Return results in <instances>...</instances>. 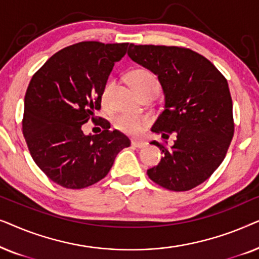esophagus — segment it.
<instances>
[{
  "mask_svg": "<svg viewBox=\"0 0 259 259\" xmlns=\"http://www.w3.org/2000/svg\"><path fill=\"white\" fill-rule=\"evenodd\" d=\"M132 146L137 147V148H143L146 146V143L141 140H132Z\"/></svg>",
  "mask_w": 259,
  "mask_h": 259,
  "instance_id": "esophagus-1",
  "label": "esophagus"
}]
</instances>
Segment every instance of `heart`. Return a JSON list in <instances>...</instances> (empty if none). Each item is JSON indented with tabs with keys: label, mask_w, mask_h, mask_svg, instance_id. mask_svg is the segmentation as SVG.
Masks as SVG:
<instances>
[{
	"label": "heart",
	"mask_w": 259,
	"mask_h": 259,
	"mask_svg": "<svg viewBox=\"0 0 259 259\" xmlns=\"http://www.w3.org/2000/svg\"><path fill=\"white\" fill-rule=\"evenodd\" d=\"M131 82L133 87L139 93L140 97L151 92H159L160 84L157 76L146 69H136L131 73ZM112 90V83L108 82L102 92V101L106 102L109 97V92ZM148 119L145 116L131 114V113H122L116 116L115 127L121 132L130 134V136H139L148 126Z\"/></svg>",
	"instance_id": "b5f03b06"
}]
</instances>
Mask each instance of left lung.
Wrapping results in <instances>:
<instances>
[{
	"label": "left lung",
	"instance_id": "8db88e82",
	"mask_svg": "<svg viewBox=\"0 0 259 259\" xmlns=\"http://www.w3.org/2000/svg\"><path fill=\"white\" fill-rule=\"evenodd\" d=\"M127 54L158 76L164 109L151 131L175 144L147 169L151 180L171 191H189L204 183L224 160L235 132L228 81L203 55L182 47L130 45Z\"/></svg>",
	"mask_w": 259,
	"mask_h": 259
}]
</instances>
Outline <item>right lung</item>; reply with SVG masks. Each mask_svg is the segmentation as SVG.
Returning <instances> with one entry per match:
<instances>
[{"label": "right lung", "mask_w": 259, "mask_h": 259, "mask_svg": "<svg viewBox=\"0 0 259 259\" xmlns=\"http://www.w3.org/2000/svg\"><path fill=\"white\" fill-rule=\"evenodd\" d=\"M128 44L80 42L55 53L31 77L24 97L23 136L42 172L66 189H83L105 178L131 141L119 131L82 132L94 120L113 66Z\"/></svg>", "instance_id": "obj_1"}]
</instances>
